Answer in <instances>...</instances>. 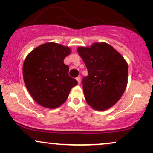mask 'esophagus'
<instances>
[{
	"instance_id": "1",
	"label": "esophagus",
	"mask_w": 153,
	"mask_h": 153,
	"mask_svg": "<svg viewBox=\"0 0 153 153\" xmlns=\"http://www.w3.org/2000/svg\"><path fill=\"white\" fill-rule=\"evenodd\" d=\"M76 80H77V81H78V83L80 84V77H78V78H76Z\"/></svg>"
}]
</instances>
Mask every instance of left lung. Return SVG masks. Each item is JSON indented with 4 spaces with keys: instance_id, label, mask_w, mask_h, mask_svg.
Returning <instances> with one entry per match:
<instances>
[{
    "instance_id": "obj_1",
    "label": "left lung",
    "mask_w": 153,
    "mask_h": 153,
    "mask_svg": "<svg viewBox=\"0 0 153 153\" xmlns=\"http://www.w3.org/2000/svg\"><path fill=\"white\" fill-rule=\"evenodd\" d=\"M77 50L88 73L82 81L85 101L95 110L108 109L121 99L127 87V61L106 42L79 47Z\"/></svg>"
}]
</instances>
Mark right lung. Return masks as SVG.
<instances>
[{"instance_id": "right-lung-1", "label": "right lung", "mask_w": 153, "mask_h": 153, "mask_svg": "<svg viewBox=\"0 0 153 153\" xmlns=\"http://www.w3.org/2000/svg\"><path fill=\"white\" fill-rule=\"evenodd\" d=\"M71 52L70 47L47 42L26 56L23 65L24 83L40 106L47 108L60 106L72 88L78 85L77 80L69 76V67L63 62Z\"/></svg>"}]
</instances>
